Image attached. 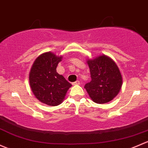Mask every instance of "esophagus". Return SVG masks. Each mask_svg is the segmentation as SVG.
Masks as SVG:
<instances>
[{
	"label": "esophagus",
	"mask_w": 148,
	"mask_h": 148,
	"mask_svg": "<svg viewBox=\"0 0 148 148\" xmlns=\"http://www.w3.org/2000/svg\"><path fill=\"white\" fill-rule=\"evenodd\" d=\"M80 84V82H79V81H76L75 82H73L72 83V85H79Z\"/></svg>",
	"instance_id": "1"
}]
</instances>
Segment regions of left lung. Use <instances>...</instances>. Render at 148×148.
<instances>
[{"instance_id":"left-lung-1","label":"left lung","mask_w":148,"mask_h":148,"mask_svg":"<svg viewBox=\"0 0 148 148\" xmlns=\"http://www.w3.org/2000/svg\"><path fill=\"white\" fill-rule=\"evenodd\" d=\"M91 81L85 84L88 96L93 101L102 104L113 100L123 84L120 69L111 57L102 54L87 60Z\"/></svg>"}]
</instances>
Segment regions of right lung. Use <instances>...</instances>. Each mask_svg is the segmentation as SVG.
Listing matches in <instances>:
<instances>
[{
	"label": "right lung",
	"mask_w": 148,
	"mask_h": 148,
	"mask_svg": "<svg viewBox=\"0 0 148 148\" xmlns=\"http://www.w3.org/2000/svg\"><path fill=\"white\" fill-rule=\"evenodd\" d=\"M62 56L51 52L40 54L34 62L29 74V86L34 96L48 106L60 105L71 84L57 72Z\"/></svg>",
	"instance_id": "obj_1"
}]
</instances>
